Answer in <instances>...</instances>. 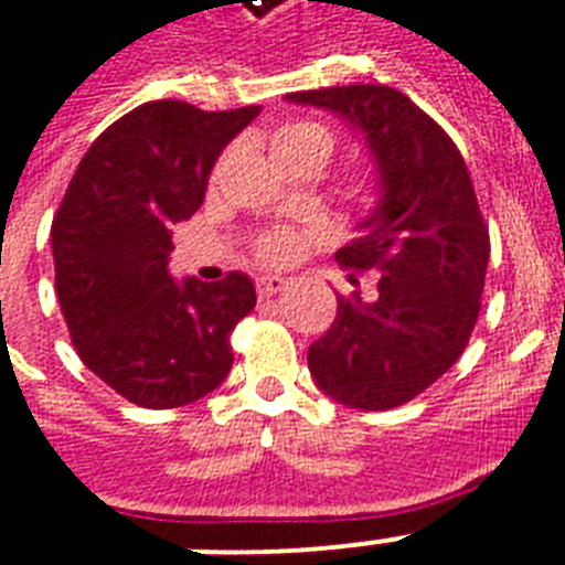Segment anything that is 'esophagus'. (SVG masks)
<instances>
[{
	"label": "esophagus",
	"instance_id": "esophagus-1",
	"mask_svg": "<svg viewBox=\"0 0 565 565\" xmlns=\"http://www.w3.org/2000/svg\"><path fill=\"white\" fill-rule=\"evenodd\" d=\"M281 290H287V278H281V275H260L258 278L260 298H269Z\"/></svg>",
	"mask_w": 565,
	"mask_h": 565
}]
</instances>
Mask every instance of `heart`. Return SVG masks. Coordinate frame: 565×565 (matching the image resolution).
<instances>
[{"label": "heart", "mask_w": 565, "mask_h": 565, "mask_svg": "<svg viewBox=\"0 0 565 565\" xmlns=\"http://www.w3.org/2000/svg\"><path fill=\"white\" fill-rule=\"evenodd\" d=\"M269 150H273L275 162H287V159H313V162L324 164L333 153V132L322 124L313 121H292L284 124L273 132L269 139ZM258 258L267 264H278L287 260L296 252V237L290 232H269L258 241Z\"/></svg>", "instance_id": "1"}]
</instances>
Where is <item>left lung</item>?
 <instances>
[{"label":"left lung","instance_id":"1","mask_svg":"<svg viewBox=\"0 0 565 565\" xmlns=\"http://www.w3.org/2000/svg\"><path fill=\"white\" fill-rule=\"evenodd\" d=\"M287 100L345 118L380 179L377 209L337 252L342 267L383 273L377 298L337 296V319L310 345L307 369L351 409H394L452 369L479 319L490 235L473 179L447 132L392 86H328Z\"/></svg>","mask_w":565,"mask_h":565}]
</instances>
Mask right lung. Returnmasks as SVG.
<instances>
[{
    "label": "right lung",
    "mask_w": 565,
    "mask_h": 565,
    "mask_svg": "<svg viewBox=\"0 0 565 565\" xmlns=\"http://www.w3.org/2000/svg\"><path fill=\"white\" fill-rule=\"evenodd\" d=\"M260 107L205 113L148 100L109 124L77 164L52 223L54 287L86 369L145 409L200 401L232 369V330L255 307L249 275L205 284L168 273L171 228Z\"/></svg>",
    "instance_id": "1"
}]
</instances>
